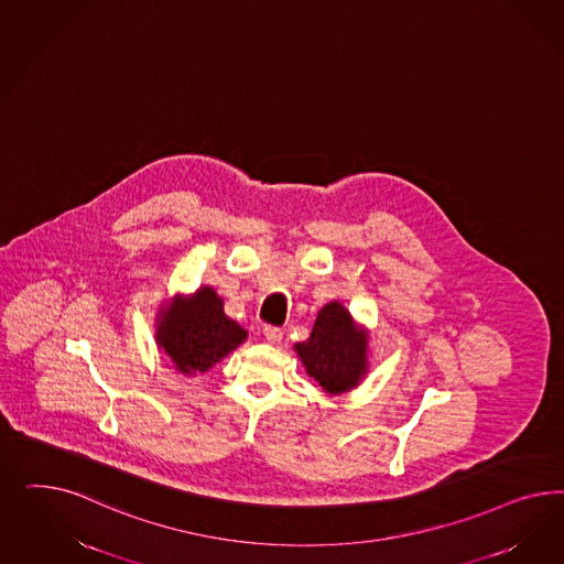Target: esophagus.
I'll use <instances>...</instances> for the list:
<instances>
[{
    "instance_id": "obj_1",
    "label": "esophagus",
    "mask_w": 564,
    "mask_h": 564,
    "mask_svg": "<svg viewBox=\"0 0 564 564\" xmlns=\"http://www.w3.org/2000/svg\"><path fill=\"white\" fill-rule=\"evenodd\" d=\"M264 337H267V341L276 345V343H281V339H283V330L276 328V326H267L264 328Z\"/></svg>"
}]
</instances>
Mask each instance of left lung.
<instances>
[{"label":"left lung","instance_id":"obj_1","mask_svg":"<svg viewBox=\"0 0 564 564\" xmlns=\"http://www.w3.org/2000/svg\"><path fill=\"white\" fill-rule=\"evenodd\" d=\"M368 343L370 330L358 325L341 302L333 300L321 307L310 337L295 343L293 351L325 393L343 394L361 384L370 370Z\"/></svg>","mask_w":564,"mask_h":564}]
</instances>
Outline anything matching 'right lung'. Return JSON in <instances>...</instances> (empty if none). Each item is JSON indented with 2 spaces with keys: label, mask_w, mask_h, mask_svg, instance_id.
Returning <instances> with one entry per match:
<instances>
[{
  "label": "right lung",
  "mask_w": 564,
  "mask_h": 564,
  "mask_svg": "<svg viewBox=\"0 0 564 564\" xmlns=\"http://www.w3.org/2000/svg\"><path fill=\"white\" fill-rule=\"evenodd\" d=\"M248 339V330L223 310V297L210 285L189 295L175 293L154 318V341L173 368L184 376L208 372Z\"/></svg>",
  "instance_id": "right-lung-1"
}]
</instances>
